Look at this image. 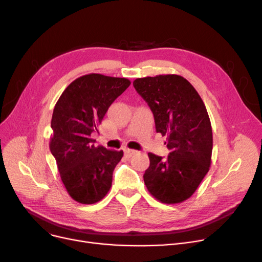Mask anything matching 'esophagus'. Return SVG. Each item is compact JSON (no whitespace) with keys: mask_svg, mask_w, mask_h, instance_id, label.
Returning <instances> with one entry per match:
<instances>
[{"mask_svg":"<svg viewBox=\"0 0 262 262\" xmlns=\"http://www.w3.org/2000/svg\"><path fill=\"white\" fill-rule=\"evenodd\" d=\"M124 150H125V153H126V155H127V156H133V155L137 152V150L132 149V148H125Z\"/></svg>","mask_w":262,"mask_h":262,"instance_id":"34e87169","label":"esophagus"}]
</instances>
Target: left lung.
<instances>
[{
    "label": "left lung",
    "mask_w": 262,
    "mask_h": 262,
    "mask_svg": "<svg viewBox=\"0 0 262 262\" xmlns=\"http://www.w3.org/2000/svg\"><path fill=\"white\" fill-rule=\"evenodd\" d=\"M133 84L152 110L156 132L167 136L170 150L167 159L148 153L144 184L159 202L182 203L194 193L211 164L212 129L207 109L181 75L147 76Z\"/></svg>",
    "instance_id": "left-lung-1"
}]
</instances>
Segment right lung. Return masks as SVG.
Wrapping results in <instances>:
<instances>
[{
	"label": "right lung",
	"mask_w": 262,
	"mask_h": 262,
	"mask_svg": "<svg viewBox=\"0 0 262 262\" xmlns=\"http://www.w3.org/2000/svg\"><path fill=\"white\" fill-rule=\"evenodd\" d=\"M129 85L127 78L87 74L73 80L54 107L50 149L67 192L80 204L100 202L112 187L123 150L94 146L91 135Z\"/></svg>",
	"instance_id": "1"
}]
</instances>
